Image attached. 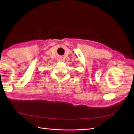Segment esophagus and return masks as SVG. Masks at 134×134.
<instances>
[{"mask_svg":"<svg viewBox=\"0 0 134 134\" xmlns=\"http://www.w3.org/2000/svg\"><path fill=\"white\" fill-rule=\"evenodd\" d=\"M57 60H58V62H62V58H60V57H59V58L57 59Z\"/></svg>","mask_w":134,"mask_h":134,"instance_id":"esophagus-1","label":"esophagus"}]
</instances>
